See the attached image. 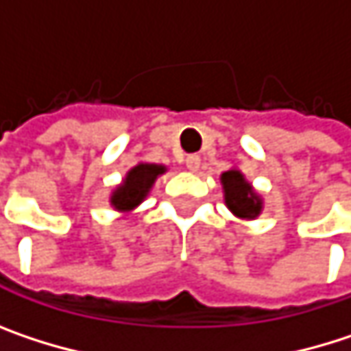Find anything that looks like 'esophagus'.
Segmentation results:
<instances>
[{
  "instance_id": "obj_1",
  "label": "esophagus",
  "mask_w": 351,
  "mask_h": 351,
  "mask_svg": "<svg viewBox=\"0 0 351 351\" xmlns=\"http://www.w3.org/2000/svg\"><path fill=\"white\" fill-rule=\"evenodd\" d=\"M184 165H186V169L189 171H199V167H201V156H197V154H189L186 156V160H184Z\"/></svg>"
}]
</instances>
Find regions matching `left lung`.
<instances>
[{"instance_id": "left-lung-1", "label": "left lung", "mask_w": 351, "mask_h": 351, "mask_svg": "<svg viewBox=\"0 0 351 351\" xmlns=\"http://www.w3.org/2000/svg\"><path fill=\"white\" fill-rule=\"evenodd\" d=\"M221 182H223V191H226V205L232 209V213H236L238 217H245V219H254L260 213L262 201L252 191L250 182H245L242 173L228 171L221 175Z\"/></svg>"}]
</instances>
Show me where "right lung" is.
<instances>
[{"label": "right lung", "instance_id": "obj_1", "mask_svg": "<svg viewBox=\"0 0 351 351\" xmlns=\"http://www.w3.org/2000/svg\"><path fill=\"white\" fill-rule=\"evenodd\" d=\"M165 173V167L158 165H138L134 167L121 186L115 189V193L111 195V205L119 211H130L134 209L138 203H142V199L146 197V193L150 191L152 182L156 180V176Z\"/></svg>", "mask_w": 351, "mask_h": 351}]
</instances>
